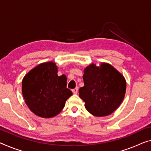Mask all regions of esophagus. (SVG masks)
I'll return each mask as SVG.
<instances>
[{
  "mask_svg": "<svg viewBox=\"0 0 151 151\" xmlns=\"http://www.w3.org/2000/svg\"><path fill=\"white\" fill-rule=\"evenodd\" d=\"M72 91H73V93H75V94L77 93V92H78V87H76V88L73 89V90H72Z\"/></svg>",
  "mask_w": 151,
  "mask_h": 151,
  "instance_id": "1",
  "label": "esophagus"
}]
</instances>
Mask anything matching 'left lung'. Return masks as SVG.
<instances>
[{"label":"left lung","instance_id":"left-lung-1","mask_svg":"<svg viewBox=\"0 0 151 151\" xmlns=\"http://www.w3.org/2000/svg\"><path fill=\"white\" fill-rule=\"evenodd\" d=\"M84 86L78 90L85 109L96 116H108L120 106L125 97V79L107 63L98 67L90 64L84 70Z\"/></svg>","mask_w":151,"mask_h":151}]
</instances>
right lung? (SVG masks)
I'll use <instances>...</instances> for the list:
<instances>
[{"instance_id": "right-lung-1", "label": "right lung", "mask_w": 151, "mask_h": 151, "mask_svg": "<svg viewBox=\"0 0 151 151\" xmlns=\"http://www.w3.org/2000/svg\"><path fill=\"white\" fill-rule=\"evenodd\" d=\"M66 76L58 75L53 62L42 63L31 70L22 80V89L25 102L36 115L51 118L64 109L73 95L66 88Z\"/></svg>"}]
</instances>
